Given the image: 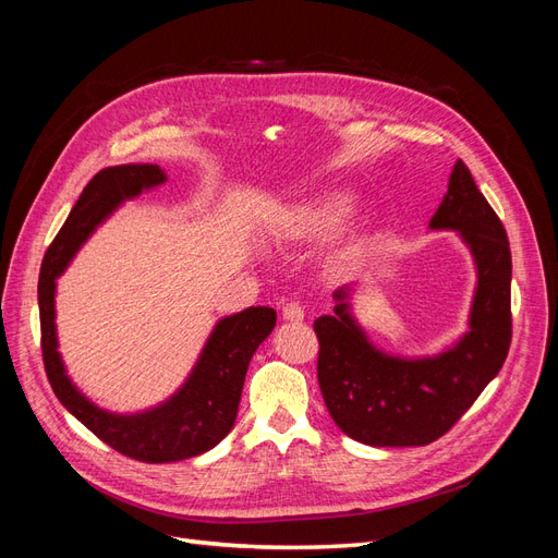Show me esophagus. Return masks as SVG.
I'll list each match as a JSON object with an SVG mask.
<instances>
[{
  "instance_id": "esophagus-1",
  "label": "esophagus",
  "mask_w": 558,
  "mask_h": 558,
  "mask_svg": "<svg viewBox=\"0 0 558 558\" xmlns=\"http://www.w3.org/2000/svg\"><path fill=\"white\" fill-rule=\"evenodd\" d=\"M283 320H289V324H300V320H305V307H302L300 302H289V305L283 307Z\"/></svg>"
}]
</instances>
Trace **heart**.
<instances>
[{
	"mask_svg": "<svg viewBox=\"0 0 558 558\" xmlns=\"http://www.w3.org/2000/svg\"><path fill=\"white\" fill-rule=\"evenodd\" d=\"M356 209V195L349 191H328L291 205L279 216L275 240L283 246H312L330 240ZM369 246V234L351 230L335 251L340 263L359 260Z\"/></svg>",
	"mask_w": 558,
	"mask_h": 558,
	"instance_id": "obj_1",
	"label": "heart"
}]
</instances>
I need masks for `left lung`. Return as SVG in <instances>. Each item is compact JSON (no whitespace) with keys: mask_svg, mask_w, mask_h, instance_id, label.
Listing matches in <instances>:
<instances>
[{"mask_svg":"<svg viewBox=\"0 0 558 558\" xmlns=\"http://www.w3.org/2000/svg\"><path fill=\"white\" fill-rule=\"evenodd\" d=\"M430 230H456L477 265L468 332L430 359L379 351L351 316V286L332 293V316H318V386L332 421L373 447H424L442 437L492 381L512 340L508 232L463 160L430 218Z\"/></svg>","mask_w":558,"mask_h":558,"instance_id":"obj_1","label":"left lung"}]
</instances>
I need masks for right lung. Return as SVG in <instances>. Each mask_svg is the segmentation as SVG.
<instances>
[{"label":"right lung","instance_id":"right-lung-1","mask_svg":"<svg viewBox=\"0 0 558 558\" xmlns=\"http://www.w3.org/2000/svg\"><path fill=\"white\" fill-rule=\"evenodd\" d=\"M165 181L158 165H116L97 172L48 246L39 275L41 353L58 400L99 440L142 463L193 459L223 440L238 418L251 356L277 324L272 307H248L218 320L191 377L170 400L142 414L99 410L66 377L56 332V279L121 202Z\"/></svg>","mask_w":558,"mask_h":558}]
</instances>
